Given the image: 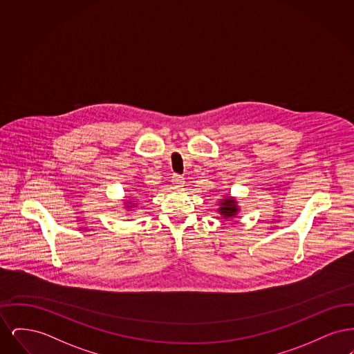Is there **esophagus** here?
<instances>
[{"instance_id": "obj_1", "label": "esophagus", "mask_w": 354, "mask_h": 354, "mask_svg": "<svg viewBox=\"0 0 354 354\" xmlns=\"http://www.w3.org/2000/svg\"><path fill=\"white\" fill-rule=\"evenodd\" d=\"M172 185H175V187H183V185H185L183 176H180V175H174V176H172Z\"/></svg>"}]
</instances>
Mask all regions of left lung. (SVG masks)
<instances>
[{
  "instance_id": "obj_1",
  "label": "left lung",
  "mask_w": 354,
  "mask_h": 354,
  "mask_svg": "<svg viewBox=\"0 0 354 354\" xmlns=\"http://www.w3.org/2000/svg\"><path fill=\"white\" fill-rule=\"evenodd\" d=\"M219 208L218 212L223 219L230 220L232 218H237L239 212H240V207L239 203L236 201V198L231 195H225L224 198L219 199Z\"/></svg>"
}]
</instances>
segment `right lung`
<instances>
[{
  "mask_svg": "<svg viewBox=\"0 0 354 354\" xmlns=\"http://www.w3.org/2000/svg\"><path fill=\"white\" fill-rule=\"evenodd\" d=\"M126 199H123L124 201V208L127 209V211H133L131 208H135V207H138L136 204H138V201H136V198H134V199H131V201H127L129 199V196H124Z\"/></svg>",
  "mask_w": 354,
  "mask_h": 354,
  "instance_id": "right-lung-1",
  "label": "right lung"
}]
</instances>
